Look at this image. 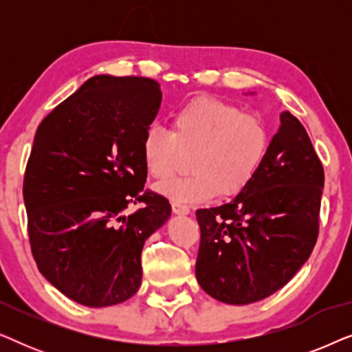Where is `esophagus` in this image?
I'll list each match as a JSON object with an SVG mask.
<instances>
[{"label":"esophagus","instance_id":"1","mask_svg":"<svg viewBox=\"0 0 352 352\" xmlns=\"http://www.w3.org/2000/svg\"><path fill=\"white\" fill-rule=\"evenodd\" d=\"M173 206V213L175 214H179V216H186V214H189L190 213V210H189V206L187 205H182V204H173L171 205Z\"/></svg>","mask_w":352,"mask_h":352}]
</instances>
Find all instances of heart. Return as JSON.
I'll use <instances>...</instances> for the list:
<instances>
[{"label":"heart","instance_id":"heart-1","mask_svg":"<svg viewBox=\"0 0 352 352\" xmlns=\"http://www.w3.org/2000/svg\"><path fill=\"white\" fill-rule=\"evenodd\" d=\"M269 147V129L258 115L226 100L192 99L175 112L171 133L152 124L141 141L148 175L165 181L176 171L181 153L192 152V175L160 186L176 204H200L216 194H239L253 179Z\"/></svg>","mask_w":352,"mask_h":352}]
</instances>
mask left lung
<instances>
[{
	"label": "left lung",
	"mask_w": 352,
	"mask_h": 352,
	"mask_svg": "<svg viewBox=\"0 0 352 352\" xmlns=\"http://www.w3.org/2000/svg\"><path fill=\"white\" fill-rule=\"evenodd\" d=\"M324 168L306 129L280 113L258 171L228 204L195 211V276L214 300L250 305L292 280L319 234Z\"/></svg>",
	"instance_id": "left-lung-1"
}]
</instances>
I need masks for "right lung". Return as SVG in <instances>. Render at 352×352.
I'll list each match as a JSON object with an SVG mask.
<instances>
[{"label":"right lung","mask_w":352,"mask_h":352,"mask_svg":"<svg viewBox=\"0 0 352 352\" xmlns=\"http://www.w3.org/2000/svg\"><path fill=\"white\" fill-rule=\"evenodd\" d=\"M160 104L155 80L96 75L36 129L23 177L32 253L46 280L83 306L139 290L144 243L171 216L165 197L144 192L141 141Z\"/></svg>","instance_id":"1"}]
</instances>
